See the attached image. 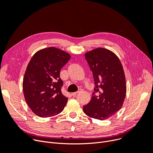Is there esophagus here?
Wrapping results in <instances>:
<instances>
[{
	"mask_svg": "<svg viewBox=\"0 0 153 153\" xmlns=\"http://www.w3.org/2000/svg\"><path fill=\"white\" fill-rule=\"evenodd\" d=\"M78 93V92H74V93H71V96H75L76 94Z\"/></svg>",
	"mask_w": 153,
	"mask_h": 153,
	"instance_id": "34e87169",
	"label": "esophagus"
}]
</instances>
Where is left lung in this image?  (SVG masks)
Listing matches in <instances>:
<instances>
[{
	"label": "left lung",
	"mask_w": 153,
	"mask_h": 153,
	"mask_svg": "<svg viewBox=\"0 0 153 153\" xmlns=\"http://www.w3.org/2000/svg\"><path fill=\"white\" fill-rule=\"evenodd\" d=\"M85 56L93 72L95 86L83 111L94 119H108L120 110L125 99L126 83L122 64L117 55L105 48L90 50Z\"/></svg>",
	"instance_id": "left-lung-1"
}]
</instances>
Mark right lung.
I'll list each match as a JSON object with an SVG mask.
<instances>
[{"label": "right lung", "instance_id": "add662e5", "mask_svg": "<svg viewBox=\"0 0 153 153\" xmlns=\"http://www.w3.org/2000/svg\"><path fill=\"white\" fill-rule=\"evenodd\" d=\"M67 52L55 47L41 49L29 62L23 79L25 100L32 112L47 118L60 113L68 98L62 93V68L70 59Z\"/></svg>", "mask_w": 153, "mask_h": 153}]
</instances>
